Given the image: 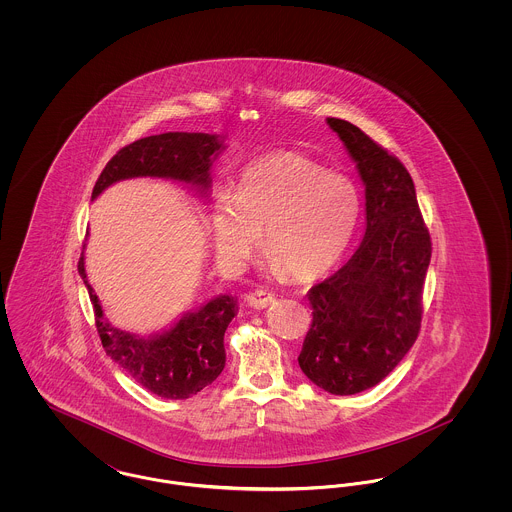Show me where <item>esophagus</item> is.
Returning <instances> with one entry per match:
<instances>
[{"label":"esophagus","instance_id":"1","mask_svg":"<svg viewBox=\"0 0 512 512\" xmlns=\"http://www.w3.org/2000/svg\"><path fill=\"white\" fill-rule=\"evenodd\" d=\"M245 301H247L249 307L261 311V309L268 307L270 303H274V293L259 288V290H253V292L247 293V295H245Z\"/></svg>","mask_w":512,"mask_h":512}]
</instances>
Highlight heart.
<instances>
[{
  "label": "heart",
  "instance_id": "b5f03b06",
  "mask_svg": "<svg viewBox=\"0 0 512 512\" xmlns=\"http://www.w3.org/2000/svg\"><path fill=\"white\" fill-rule=\"evenodd\" d=\"M361 215L357 186L297 153L268 155L245 167L234 194L213 197L209 224L220 259L240 263L259 240L270 265L309 282L340 261Z\"/></svg>",
  "mask_w": 512,
  "mask_h": 512
}]
</instances>
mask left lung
I'll list each match as a JSON object with an SVG mask.
<instances>
[{"mask_svg":"<svg viewBox=\"0 0 512 512\" xmlns=\"http://www.w3.org/2000/svg\"><path fill=\"white\" fill-rule=\"evenodd\" d=\"M326 122L365 184L366 230L353 257L307 293L313 322L297 361L318 388L353 395L380 384L418 338L432 242L403 163L355 124Z\"/></svg>","mask_w":512,"mask_h":512,"instance_id":"obj_1","label":"left lung"}]
</instances>
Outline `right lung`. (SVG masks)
I'll return each instance as SVG.
<instances>
[{"label":"right lung","mask_w":512,"mask_h":512,"mask_svg":"<svg viewBox=\"0 0 512 512\" xmlns=\"http://www.w3.org/2000/svg\"><path fill=\"white\" fill-rule=\"evenodd\" d=\"M217 134L165 132L147 136L121 151L105 165L94 186L92 199L115 182L128 178H165L192 186L209 197L211 165L222 146ZM78 272L88 288L96 313V326L105 353L142 388L163 399H188L219 378L224 363V332L238 313V299L224 293L203 307L188 311L169 330L142 338L109 322L84 268V251Z\"/></svg>","instance_id":"add662e5"}]
</instances>
